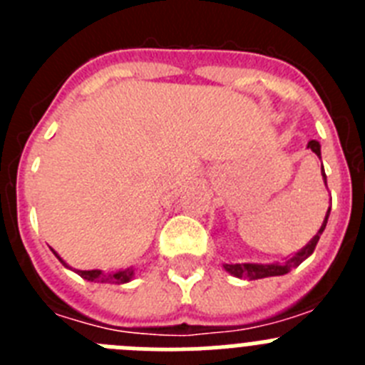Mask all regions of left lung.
I'll return each instance as SVG.
<instances>
[{"mask_svg": "<svg viewBox=\"0 0 365 365\" xmlns=\"http://www.w3.org/2000/svg\"><path fill=\"white\" fill-rule=\"evenodd\" d=\"M307 148L318 155V159H322L320 143H318V140H311V143L307 144ZM322 177H324V182L325 186H327V177H325L324 166H322ZM329 214H331V206H329L324 222H322L320 230L316 232L314 237H312V240L309 241V243L299 250V252H296L294 256L291 257H287L283 263H269V265H261V263H225L222 267H225L227 272H230L232 276H235V278H245V279H261V278H270V276H283V274L291 272L292 269H296L302 261H305L312 252H314L316 245H318V241H320L322 232L325 230V225H327Z\"/></svg>", "mask_w": 365, "mask_h": 365, "instance_id": "1", "label": "left lung"}]
</instances>
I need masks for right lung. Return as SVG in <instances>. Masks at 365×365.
I'll return each instance as SVG.
<instances>
[{
    "label": "right lung",
    "instance_id": "1",
    "mask_svg": "<svg viewBox=\"0 0 365 365\" xmlns=\"http://www.w3.org/2000/svg\"><path fill=\"white\" fill-rule=\"evenodd\" d=\"M53 252H54V250H53ZM54 256H56L58 259L62 261L63 265L69 267V265H67V263H66V261L62 259V257L58 256L56 252H54ZM74 272L78 274V276H82L83 279H87V282H96V283H118V285H120V283L131 282V278H133L135 270H133V267H130V269L118 270V272H109V274L102 272V270H74Z\"/></svg>",
    "mask_w": 365,
    "mask_h": 365
}]
</instances>
